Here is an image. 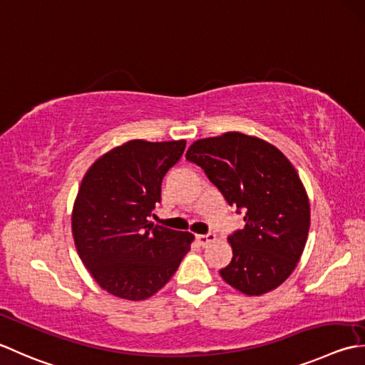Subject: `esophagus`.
Here are the masks:
<instances>
[{
	"label": "esophagus",
	"instance_id": "1",
	"mask_svg": "<svg viewBox=\"0 0 365 365\" xmlns=\"http://www.w3.org/2000/svg\"><path fill=\"white\" fill-rule=\"evenodd\" d=\"M215 240H217V235L213 234V232H207V234H201V235H197V242H199V244H201L202 247L210 245L212 242H215Z\"/></svg>",
	"mask_w": 365,
	"mask_h": 365
}]
</instances>
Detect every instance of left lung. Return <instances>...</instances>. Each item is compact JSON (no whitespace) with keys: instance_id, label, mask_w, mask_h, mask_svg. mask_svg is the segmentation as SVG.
Instances as JSON below:
<instances>
[{"instance_id":"1","label":"left lung","mask_w":365,"mask_h":365,"mask_svg":"<svg viewBox=\"0 0 365 365\" xmlns=\"http://www.w3.org/2000/svg\"><path fill=\"white\" fill-rule=\"evenodd\" d=\"M226 202L244 212L245 226L227 242L232 259L223 280L248 296L275 289L294 270L310 227V204L296 169L258 138L226 133L199 139L187 152Z\"/></svg>"}]
</instances>
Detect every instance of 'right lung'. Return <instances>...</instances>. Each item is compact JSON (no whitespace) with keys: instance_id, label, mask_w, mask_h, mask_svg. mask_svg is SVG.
I'll return each mask as SVG.
<instances>
[{"instance_id":"right-lung-1","label":"right lung","mask_w":365,"mask_h":365,"mask_svg":"<svg viewBox=\"0 0 365 365\" xmlns=\"http://www.w3.org/2000/svg\"><path fill=\"white\" fill-rule=\"evenodd\" d=\"M185 140H130L93 163L73 212V235L85 267L110 294L144 301L166 284L188 253L192 234L148 223L161 182Z\"/></svg>"}]
</instances>
